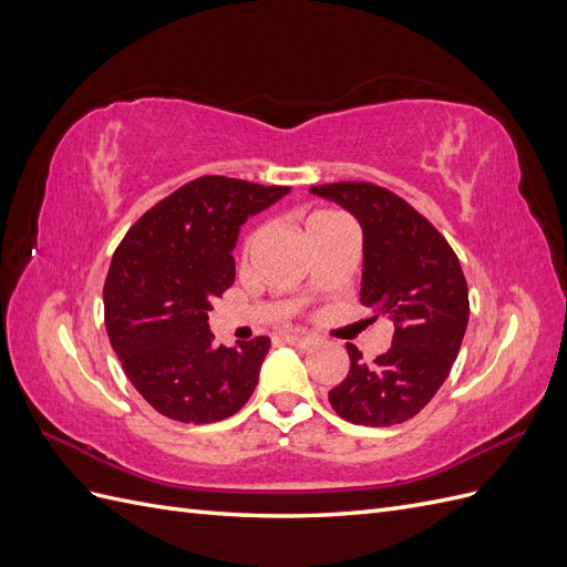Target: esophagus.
I'll return each mask as SVG.
<instances>
[{
    "mask_svg": "<svg viewBox=\"0 0 567 567\" xmlns=\"http://www.w3.org/2000/svg\"><path fill=\"white\" fill-rule=\"evenodd\" d=\"M281 340L288 342V346H296V348H310L317 342V338L310 333H284Z\"/></svg>",
    "mask_w": 567,
    "mask_h": 567,
    "instance_id": "esophagus-1",
    "label": "esophagus"
}]
</instances>
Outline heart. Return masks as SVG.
<instances>
[{
	"instance_id": "b5f03b06",
	"label": "heart",
	"mask_w": 567,
	"mask_h": 567,
	"mask_svg": "<svg viewBox=\"0 0 567 567\" xmlns=\"http://www.w3.org/2000/svg\"><path fill=\"white\" fill-rule=\"evenodd\" d=\"M340 221H348V217H342L340 213H333V210H317V213H310V215H307V219H305V236L317 234V231H321V229H329V227H333V225H340ZM257 236H260V231H257V229H250V231L244 236V244H241V255H244V257L250 255V250H252V246H255V241H257Z\"/></svg>"
}]
</instances>
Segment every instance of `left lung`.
Returning a JSON list of instances; mask_svg holds the SVG:
<instances>
[{
  "instance_id": "1",
  "label": "left lung",
  "mask_w": 567,
  "mask_h": 567,
  "mask_svg": "<svg viewBox=\"0 0 567 567\" xmlns=\"http://www.w3.org/2000/svg\"><path fill=\"white\" fill-rule=\"evenodd\" d=\"M350 210L364 231L359 302L394 321L392 346L373 362L348 346L350 371L329 392L336 414L385 427L414 419L447 379L468 326V286L456 252L419 210L371 182L310 188Z\"/></svg>"
}]
</instances>
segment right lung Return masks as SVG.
<instances>
[{"label": "right lung", "mask_w": 567, "mask_h": 567, "mask_svg": "<svg viewBox=\"0 0 567 567\" xmlns=\"http://www.w3.org/2000/svg\"><path fill=\"white\" fill-rule=\"evenodd\" d=\"M286 194L288 186L205 175L153 205L115 248L104 284L109 340L158 414L215 423L248 402L269 338L215 348L208 312L234 284L238 229Z\"/></svg>", "instance_id": "obj_1"}]
</instances>
